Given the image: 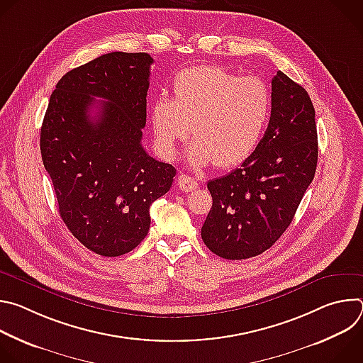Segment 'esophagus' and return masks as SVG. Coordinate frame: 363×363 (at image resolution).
I'll list each match as a JSON object with an SVG mask.
<instances>
[{"label": "esophagus", "instance_id": "34e87169", "mask_svg": "<svg viewBox=\"0 0 363 363\" xmlns=\"http://www.w3.org/2000/svg\"><path fill=\"white\" fill-rule=\"evenodd\" d=\"M178 186H179L184 192H191V191H194L195 188H198V182H196L194 178H191V177H188V175H185V174H181V175L178 177Z\"/></svg>", "mask_w": 363, "mask_h": 363}]
</instances>
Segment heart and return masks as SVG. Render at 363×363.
Returning <instances> with one entry per match:
<instances>
[{"label":"heart","instance_id":"1","mask_svg":"<svg viewBox=\"0 0 363 363\" xmlns=\"http://www.w3.org/2000/svg\"><path fill=\"white\" fill-rule=\"evenodd\" d=\"M272 111V90L263 79L241 77L220 66H195L175 76L172 99L155 100L149 118L165 158H175L178 143L192 132V167L233 168L260 145Z\"/></svg>","mask_w":363,"mask_h":363}]
</instances>
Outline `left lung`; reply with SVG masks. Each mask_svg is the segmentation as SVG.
I'll return each mask as SVG.
<instances>
[{
    "instance_id": "8db88e82",
    "label": "left lung",
    "mask_w": 363,
    "mask_h": 363,
    "mask_svg": "<svg viewBox=\"0 0 363 363\" xmlns=\"http://www.w3.org/2000/svg\"><path fill=\"white\" fill-rule=\"evenodd\" d=\"M272 118L260 145L240 168L206 184L213 206L201 237L227 260L270 248L315 178L319 149L312 100L283 72L272 80Z\"/></svg>"
}]
</instances>
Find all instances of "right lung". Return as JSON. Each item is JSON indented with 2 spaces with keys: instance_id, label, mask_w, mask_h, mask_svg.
<instances>
[{
  "instance_id": "obj_1",
  "label": "right lung",
  "mask_w": 363,
  "mask_h": 363,
  "mask_svg": "<svg viewBox=\"0 0 363 363\" xmlns=\"http://www.w3.org/2000/svg\"><path fill=\"white\" fill-rule=\"evenodd\" d=\"M152 63L147 53L113 51L73 69L56 84L44 115L41 158L60 217L99 255L139 245L152 202L177 174L142 146Z\"/></svg>"
}]
</instances>
